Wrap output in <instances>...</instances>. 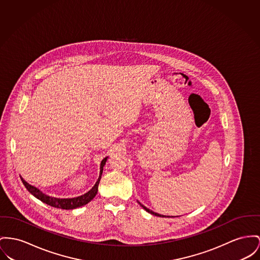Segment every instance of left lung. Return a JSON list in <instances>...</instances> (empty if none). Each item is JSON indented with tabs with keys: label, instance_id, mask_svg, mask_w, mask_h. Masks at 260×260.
Masks as SVG:
<instances>
[{
	"label": "left lung",
	"instance_id": "1",
	"mask_svg": "<svg viewBox=\"0 0 260 260\" xmlns=\"http://www.w3.org/2000/svg\"><path fill=\"white\" fill-rule=\"evenodd\" d=\"M138 203L139 204H140V205H141V206H142V207H143V209H145V210H146V211H147L148 213H150V214H152V215H155V216H157V217H162V218H164V217H166V216H164V215H160V214H157V213H155L154 211H152V210H150V209H148V208L145 207V206H144L143 204H141V203H140L139 201Z\"/></svg>",
	"mask_w": 260,
	"mask_h": 260
}]
</instances>
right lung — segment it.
Masks as SVG:
<instances>
[{"label": "right lung", "instance_id": "right-lung-1", "mask_svg": "<svg viewBox=\"0 0 260 260\" xmlns=\"http://www.w3.org/2000/svg\"><path fill=\"white\" fill-rule=\"evenodd\" d=\"M107 157H104V159L101 162V171H100V176L95 182V184L92 186V188L89 191H87V193L78 196V197H74V198H56L52 197L49 195H46L45 193H43L42 191L39 190L37 187H35L34 185H30L29 183H27L21 176L20 179L23 183V185L25 186V188L29 191V193H31L37 199H39L40 201H42L43 203L52 206L55 208H60V209H65V210H71V209H76V208L82 207L84 205L87 204L88 202H90L96 195L98 189H99V184L102 178V174L104 171V165L107 160Z\"/></svg>", "mask_w": 260, "mask_h": 260}]
</instances>
